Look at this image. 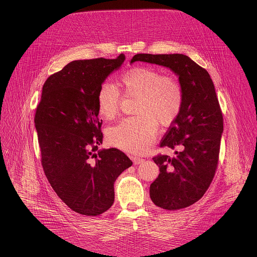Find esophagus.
Listing matches in <instances>:
<instances>
[{"mask_svg":"<svg viewBox=\"0 0 257 257\" xmlns=\"http://www.w3.org/2000/svg\"><path fill=\"white\" fill-rule=\"evenodd\" d=\"M132 160H133V163H134V165H139V164H142L145 160L141 159V158H138V157H131Z\"/></svg>","mask_w":257,"mask_h":257,"instance_id":"1","label":"esophagus"}]
</instances>
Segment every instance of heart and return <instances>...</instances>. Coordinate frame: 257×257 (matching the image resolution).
I'll return each instance as SVG.
<instances>
[{"instance_id": "1", "label": "heart", "mask_w": 257, "mask_h": 257, "mask_svg": "<svg viewBox=\"0 0 257 257\" xmlns=\"http://www.w3.org/2000/svg\"><path fill=\"white\" fill-rule=\"evenodd\" d=\"M118 86L125 95L136 96L137 116L124 118L111 126L106 134L108 143L124 151L143 154L151 147L157 135V120L169 125L178 116L183 104V90L171 76L158 70L137 66L123 74ZM120 96L115 86L105 84L97 94L98 111L106 119H112L119 111Z\"/></svg>"}]
</instances>
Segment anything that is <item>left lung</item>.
Wrapping results in <instances>:
<instances>
[{
  "mask_svg": "<svg viewBox=\"0 0 257 257\" xmlns=\"http://www.w3.org/2000/svg\"><path fill=\"white\" fill-rule=\"evenodd\" d=\"M144 61L170 68L183 90L182 108L161 142L175 156L158 155V177L150 185L155 205L166 210L188 207L207 191L218 166L223 118L207 71L182 54H137L130 63Z\"/></svg>",
  "mask_w": 257,
  "mask_h": 257,
  "instance_id": "left-lung-1",
  "label": "left lung"
}]
</instances>
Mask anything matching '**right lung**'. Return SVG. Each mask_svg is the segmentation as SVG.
Returning <instances> with one entry per match:
<instances>
[{"mask_svg":"<svg viewBox=\"0 0 257 257\" xmlns=\"http://www.w3.org/2000/svg\"><path fill=\"white\" fill-rule=\"evenodd\" d=\"M124 61L120 54L114 60L71 61L42 87L35 116L42 167L58 196L82 215L106 212L114 201V181L133 164L116 148L98 150V91Z\"/></svg>","mask_w":257,"mask_h":257,"instance_id":"1","label":"right lung"}]
</instances>
